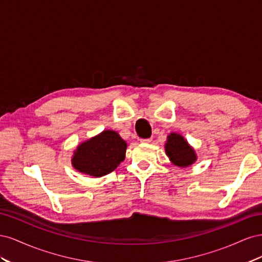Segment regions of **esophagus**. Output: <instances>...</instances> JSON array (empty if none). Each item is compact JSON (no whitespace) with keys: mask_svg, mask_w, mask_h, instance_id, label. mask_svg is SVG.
Here are the masks:
<instances>
[{"mask_svg":"<svg viewBox=\"0 0 262 262\" xmlns=\"http://www.w3.org/2000/svg\"><path fill=\"white\" fill-rule=\"evenodd\" d=\"M141 143H149L150 141H152V139H141Z\"/></svg>","mask_w":262,"mask_h":262,"instance_id":"1","label":"esophagus"}]
</instances>
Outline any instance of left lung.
Listing matches in <instances>:
<instances>
[{"mask_svg":"<svg viewBox=\"0 0 262 262\" xmlns=\"http://www.w3.org/2000/svg\"><path fill=\"white\" fill-rule=\"evenodd\" d=\"M165 150L170 162L178 167H188L196 161L194 149L189 145L184 137L175 132H171L167 137Z\"/></svg>","mask_w":262,"mask_h":262,"instance_id":"1","label":"left lung"}]
</instances>
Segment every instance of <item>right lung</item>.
<instances>
[{"label":"right lung","instance_id":"add662e5","mask_svg":"<svg viewBox=\"0 0 262 262\" xmlns=\"http://www.w3.org/2000/svg\"><path fill=\"white\" fill-rule=\"evenodd\" d=\"M125 150V141L116 131L105 130L78 145L71 162L82 173L102 177L114 171L124 161Z\"/></svg>","mask_w":262,"mask_h":262}]
</instances>
